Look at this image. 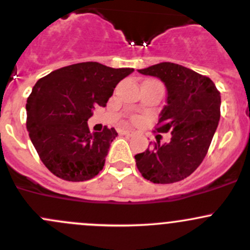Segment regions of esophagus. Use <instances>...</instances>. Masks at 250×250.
Listing matches in <instances>:
<instances>
[{
    "label": "esophagus",
    "mask_w": 250,
    "mask_h": 250,
    "mask_svg": "<svg viewBox=\"0 0 250 250\" xmlns=\"http://www.w3.org/2000/svg\"><path fill=\"white\" fill-rule=\"evenodd\" d=\"M120 133L122 135H127V137H133V135H134V132H133L132 129H123L120 130Z\"/></svg>",
    "instance_id": "esophagus-1"
}]
</instances>
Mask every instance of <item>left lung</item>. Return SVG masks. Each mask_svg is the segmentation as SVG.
<instances>
[{"label": "left lung", "instance_id": "obj_1", "mask_svg": "<svg viewBox=\"0 0 250 250\" xmlns=\"http://www.w3.org/2000/svg\"><path fill=\"white\" fill-rule=\"evenodd\" d=\"M140 74L158 77L167 88L155 130L172 133L168 144L155 143L135 155L141 175L155 184H172L191 175L206 157L220 120V92L209 77L174 62H160Z\"/></svg>", "mask_w": 250, "mask_h": 250}]
</instances>
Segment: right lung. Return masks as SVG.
I'll use <instances>...</instances> for the list:
<instances>
[{"label": "right lung", "mask_w": 250, "mask_h": 250, "mask_svg": "<svg viewBox=\"0 0 250 250\" xmlns=\"http://www.w3.org/2000/svg\"><path fill=\"white\" fill-rule=\"evenodd\" d=\"M134 69L87 62L54 70L36 82L26 104L29 137L48 169L67 181L99 174L115 128L92 133L87 121L94 106H106L117 83Z\"/></svg>", "instance_id": "right-lung-1"}]
</instances>
